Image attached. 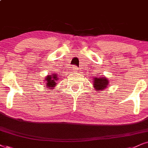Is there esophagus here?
I'll return each mask as SVG.
<instances>
[{"label": "esophagus", "instance_id": "1", "mask_svg": "<svg viewBox=\"0 0 148 148\" xmlns=\"http://www.w3.org/2000/svg\"><path fill=\"white\" fill-rule=\"evenodd\" d=\"M73 71L74 72H77L78 71V69L75 66H73Z\"/></svg>", "mask_w": 148, "mask_h": 148}]
</instances>
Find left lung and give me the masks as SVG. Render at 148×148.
I'll return each instance as SVG.
<instances>
[{"label": "left lung", "instance_id": "8db88e82", "mask_svg": "<svg viewBox=\"0 0 148 148\" xmlns=\"http://www.w3.org/2000/svg\"><path fill=\"white\" fill-rule=\"evenodd\" d=\"M92 82L95 90L97 92L103 90L109 85V80L106 77H94L92 78Z\"/></svg>", "mask_w": 148, "mask_h": 148}]
</instances>
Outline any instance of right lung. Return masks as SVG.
<instances>
[{"label": "right lung", "mask_w": 148, "mask_h": 148, "mask_svg": "<svg viewBox=\"0 0 148 148\" xmlns=\"http://www.w3.org/2000/svg\"><path fill=\"white\" fill-rule=\"evenodd\" d=\"M59 79L58 77V74L53 73L52 75H48L46 77H45V82L46 84V87L47 89H53V88L56 86L57 85V82Z\"/></svg>", "instance_id": "obj_1"}]
</instances>
